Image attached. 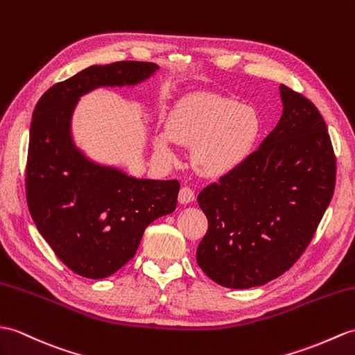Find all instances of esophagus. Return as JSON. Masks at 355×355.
Here are the masks:
<instances>
[{"mask_svg": "<svg viewBox=\"0 0 355 355\" xmlns=\"http://www.w3.org/2000/svg\"><path fill=\"white\" fill-rule=\"evenodd\" d=\"M195 200V192L191 187H181L180 193H178V201L180 204H189Z\"/></svg>", "mask_w": 355, "mask_h": 355, "instance_id": "esophagus-1", "label": "esophagus"}]
</instances>
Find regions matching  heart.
<instances>
[{"label": "heart", "instance_id": "1", "mask_svg": "<svg viewBox=\"0 0 355 355\" xmlns=\"http://www.w3.org/2000/svg\"><path fill=\"white\" fill-rule=\"evenodd\" d=\"M261 122L252 107L211 94L187 96L172 109L166 130L154 136L164 162L177 159L175 144L192 146V163L204 177H220L250 157Z\"/></svg>", "mask_w": 355, "mask_h": 355}]
</instances>
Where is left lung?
<instances>
[{"mask_svg": "<svg viewBox=\"0 0 355 355\" xmlns=\"http://www.w3.org/2000/svg\"><path fill=\"white\" fill-rule=\"evenodd\" d=\"M283 114L248 159L198 195L209 230L196 263L230 289L269 283L306 251L331 201L336 157L322 114L279 86Z\"/></svg>", "mask_w": 355, "mask_h": 355, "instance_id": "1", "label": "left lung"}]
</instances>
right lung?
Masks as SVG:
<instances>
[{
  "label": "right lung",
  "mask_w": 355,
  "mask_h": 355,
  "mask_svg": "<svg viewBox=\"0 0 355 355\" xmlns=\"http://www.w3.org/2000/svg\"><path fill=\"white\" fill-rule=\"evenodd\" d=\"M151 62L94 64L49 87L33 112L27 202L39 233L76 274L101 279L135 257L145 228L177 207V180L135 178L86 157L73 142L72 114L98 87L136 86Z\"/></svg>",
  "instance_id": "add662e5"
}]
</instances>
